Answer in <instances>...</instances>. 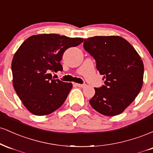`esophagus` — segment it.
I'll use <instances>...</instances> for the list:
<instances>
[{
  "label": "esophagus",
  "instance_id": "1",
  "mask_svg": "<svg viewBox=\"0 0 153 153\" xmlns=\"http://www.w3.org/2000/svg\"><path fill=\"white\" fill-rule=\"evenodd\" d=\"M75 85H76V86L78 87H80V88H84L86 86V85L85 84H79V83H75Z\"/></svg>",
  "mask_w": 153,
  "mask_h": 153
}]
</instances>
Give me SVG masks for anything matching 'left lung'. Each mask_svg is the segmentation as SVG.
<instances>
[{"label": "left lung", "mask_w": 153, "mask_h": 153, "mask_svg": "<svg viewBox=\"0 0 153 153\" xmlns=\"http://www.w3.org/2000/svg\"><path fill=\"white\" fill-rule=\"evenodd\" d=\"M83 48L96 60L104 85L94 88L91 106L101 114L118 115L131 104L141 90L144 65L137 51L118 36L85 39Z\"/></svg>", "instance_id": "left-lung-1"}]
</instances>
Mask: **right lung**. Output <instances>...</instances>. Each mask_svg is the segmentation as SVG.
<instances>
[{"label": "right lung", "mask_w": 153, "mask_h": 153, "mask_svg": "<svg viewBox=\"0 0 153 153\" xmlns=\"http://www.w3.org/2000/svg\"><path fill=\"white\" fill-rule=\"evenodd\" d=\"M82 42L56 34L33 35L16 51L11 63L13 87L33 114H50L65 102L73 85L52 78L51 73L62 71L65 51Z\"/></svg>", "instance_id": "obj_1"}]
</instances>
